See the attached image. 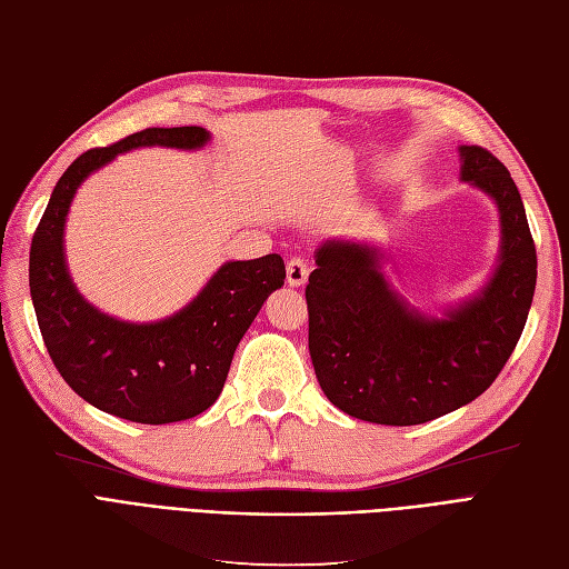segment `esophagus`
Returning <instances> with one entry per match:
<instances>
[{"mask_svg": "<svg viewBox=\"0 0 569 569\" xmlns=\"http://www.w3.org/2000/svg\"><path fill=\"white\" fill-rule=\"evenodd\" d=\"M307 279H309V264L305 260H300V258L288 260V264H286V281H288V286L300 288V286L307 283Z\"/></svg>", "mask_w": 569, "mask_h": 569, "instance_id": "34e87169", "label": "esophagus"}]
</instances>
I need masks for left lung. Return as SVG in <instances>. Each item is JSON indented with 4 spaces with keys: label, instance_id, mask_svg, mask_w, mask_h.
I'll use <instances>...</instances> for the list:
<instances>
[{
    "label": "left lung",
    "instance_id": "left-lung-1",
    "mask_svg": "<svg viewBox=\"0 0 569 569\" xmlns=\"http://www.w3.org/2000/svg\"><path fill=\"white\" fill-rule=\"evenodd\" d=\"M461 179L493 198L499 267L480 296L432 319L380 271V252L326 241L305 290L309 355L323 395L359 420L420 426L470 405L516 350L537 286V248L520 191L482 146H461Z\"/></svg>",
    "mask_w": 569,
    "mask_h": 569
}]
</instances>
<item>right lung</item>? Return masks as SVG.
I'll return each instance as SVG.
<instances>
[{
  "label": "right lung",
  "mask_w": 569,
  "mask_h": 569,
  "mask_svg": "<svg viewBox=\"0 0 569 569\" xmlns=\"http://www.w3.org/2000/svg\"><path fill=\"white\" fill-rule=\"evenodd\" d=\"M203 127H149L72 160L53 187L30 246V296L47 352L91 407L132 423L162 426L210 409L238 342L264 300L283 286L281 254L227 262L174 317L127 323L91 307L70 281L63 254L68 208L82 181L139 146L200 149Z\"/></svg>",
  "instance_id": "1"
}]
</instances>
